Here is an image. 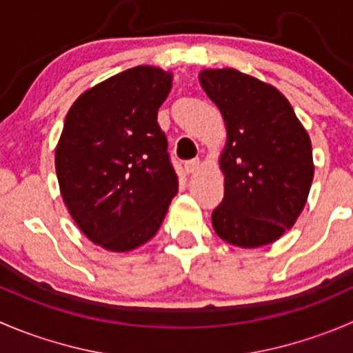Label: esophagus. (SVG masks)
Listing matches in <instances>:
<instances>
[{"instance_id":"1","label":"esophagus","mask_w":353,"mask_h":353,"mask_svg":"<svg viewBox=\"0 0 353 353\" xmlns=\"http://www.w3.org/2000/svg\"><path fill=\"white\" fill-rule=\"evenodd\" d=\"M200 159H193V160H188L186 163H184V169H186L188 174H193L196 172L198 169H200Z\"/></svg>"}]
</instances>
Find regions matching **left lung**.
I'll return each mask as SVG.
<instances>
[{
	"mask_svg": "<svg viewBox=\"0 0 353 353\" xmlns=\"http://www.w3.org/2000/svg\"><path fill=\"white\" fill-rule=\"evenodd\" d=\"M198 79L228 131L219 159L224 200L212 225L239 248L271 245L307 203L314 179L309 134L274 85L234 68H205Z\"/></svg>",
	"mask_w": 353,
	"mask_h": 353,
	"instance_id": "8db88e82",
	"label": "left lung"
}]
</instances>
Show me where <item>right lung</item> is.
I'll return each mask as SVG.
<instances>
[{
	"mask_svg": "<svg viewBox=\"0 0 353 353\" xmlns=\"http://www.w3.org/2000/svg\"><path fill=\"white\" fill-rule=\"evenodd\" d=\"M170 88L169 70L138 65L84 91L65 117L54 150L60 193L77 228L101 248L145 245L177 194L157 122Z\"/></svg>",
	"mask_w": 353,
	"mask_h": 353,
	"instance_id": "obj_1",
	"label": "right lung"
}]
</instances>
